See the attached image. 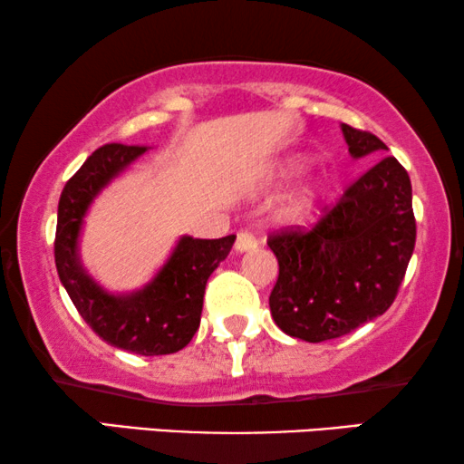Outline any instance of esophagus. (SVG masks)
<instances>
[{
	"mask_svg": "<svg viewBox=\"0 0 464 464\" xmlns=\"http://www.w3.org/2000/svg\"><path fill=\"white\" fill-rule=\"evenodd\" d=\"M256 246H257V240L253 238L251 234H246V232H238L237 243H234V249H237L238 253H245V251L256 249Z\"/></svg>",
	"mask_w": 464,
	"mask_h": 464,
	"instance_id": "34e87169",
	"label": "esophagus"
}]
</instances>
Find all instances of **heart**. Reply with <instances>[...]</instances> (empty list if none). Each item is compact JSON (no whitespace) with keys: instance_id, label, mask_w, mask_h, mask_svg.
I'll return each instance as SVG.
<instances>
[{"instance_id":"1","label":"heart","mask_w":464,"mask_h":464,"mask_svg":"<svg viewBox=\"0 0 464 464\" xmlns=\"http://www.w3.org/2000/svg\"><path fill=\"white\" fill-rule=\"evenodd\" d=\"M302 169V162H289L287 167L283 169V179H289L294 177L297 170ZM323 196V186L316 179L304 181L297 186L294 192H291L287 198L283 200V205L278 207V219L285 221V224H300L306 218H310V213L314 211L316 205H319Z\"/></svg>"}]
</instances>
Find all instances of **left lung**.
Masks as SVG:
<instances>
[{"label": "left lung", "mask_w": 464, "mask_h": 464, "mask_svg": "<svg viewBox=\"0 0 464 464\" xmlns=\"http://www.w3.org/2000/svg\"><path fill=\"white\" fill-rule=\"evenodd\" d=\"M342 135L354 160L389 150L376 135L348 124H342ZM414 243L410 177L395 158H382L314 230L270 237L278 259L272 319L304 342L351 334L391 308Z\"/></svg>", "instance_id": "8db88e82"}]
</instances>
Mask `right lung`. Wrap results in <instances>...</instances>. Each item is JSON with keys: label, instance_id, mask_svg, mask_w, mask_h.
Returning <instances> with one entry per match:
<instances>
[{"label": "right lung", "instance_id": "add662e5", "mask_svg": "<svg viewBox=\"0 0 464 464\" xmlns=\"http://www.w3.org/2000/svg\"><path fill=\"white\" fill-rule=\"evenodd\" d=\"M148 150V145L110 143L88 156L63 188L54 262L73 306L99 338L122 351L154 357L181 351L194 338L208 276L227 257L237 237L207 240L183 234L143 287L122 294L105 289L80 256L86 215L94 198Z\"/></svg>", "mask_w": 464, "mask_h": 464}]
</instances>
